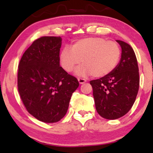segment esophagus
<instances>
[{"mask_svg": "<svg viewBox=\"0 0 153 153\" xmlns=\"http://www.w3.org/2000/svg\"><path fill=\"white\" fill-rule=\"evenodd\" d=\"M78 82H79V83H80V84H83V83H85V82H86V80H85V79H84V78H78Z\"/></svg>", "mask_w": 153, "mask_h": 153, "instance_id": "34e87169", "label": "esophagus"}]
</instances>
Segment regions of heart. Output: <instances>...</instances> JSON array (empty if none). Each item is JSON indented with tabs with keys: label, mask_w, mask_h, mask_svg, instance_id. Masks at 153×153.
Segmentation results:
<instances>
[{
	"label": "heart",
	"mask_w": 153,
	"mask_h": 153,
	"mask_svg": "<svg viewBox=\"0 0 153 153\" xmlns=\"http://www.w3.org/2000/svg\"><path fill=\"white\" fill-rule=\"evenodd\" d=\"M121 57L120 47L102 37H88L75 42L71 47H65L59 54V62L65 71L70 73L82 62L76 74L82 76H106L115 69Z\"/></svg>",
	"instance_id": "b5f03b06"
}]
</instances>
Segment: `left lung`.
Instances as JSON below:
<instances>
[{
  "label": "left lung",
  "mask_w": 153,
  "mask_h": 153,
  "mask_svg": "<svg viewBox=\"0 0 153 153\" xmlns=\"http://www.w3.org/2000/svg\"><path fill=\"white\" fill-rule=\"evenodd\" d=\"M122 48L119 64L111 73L91 80L96 108L106 119H117L131 109L137 95L140 77L136 55L127 43L117 40Z\"/></svg>",
  "instance_id": "1"
}]
</instances>
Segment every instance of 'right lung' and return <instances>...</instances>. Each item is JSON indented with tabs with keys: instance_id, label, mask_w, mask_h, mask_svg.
I'll use <instances>...</instances> for the list:
<instances>
[{
	"instance_id": "obj_1",
	"label": "right lung",
	"mask_w": 153,
	"mask_h": 153,
	"mask_svg": "<svg viewBox=\"0 0 153 153\" xmlns=\"http://www.w3.org/2000/svg\"><path fill=\"white\" fill-rule=\"evenodd\" d=\"M60 36H42L25 51L19 65L18 90L30 114L45 123L66 114L79 82L59 65Z\"/></svg>"
}]
</instances>
